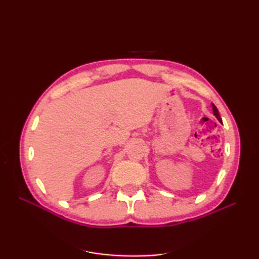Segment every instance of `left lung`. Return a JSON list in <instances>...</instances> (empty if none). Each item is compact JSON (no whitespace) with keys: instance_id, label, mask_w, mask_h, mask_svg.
<instances>
[{"instance_id":"obj_1","label":"left lung","mask_w":259,"mask_h":259,"mask_svg":"<svg viewBox=\"0 0 259 259\" xmlns=\"http://www.w3.org/2000/svg\"><path fill=\"white\" fill-rule=\"evenodd\" d=\"M212 110H213V114L216 115V118L219 120V122H223L221 115H219V113H218V109L216 108V106H214V104H212Z\"/></svg>"}]
</instances>
